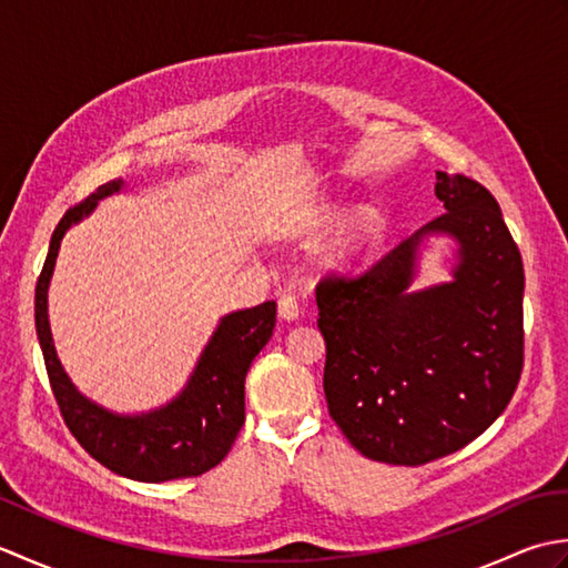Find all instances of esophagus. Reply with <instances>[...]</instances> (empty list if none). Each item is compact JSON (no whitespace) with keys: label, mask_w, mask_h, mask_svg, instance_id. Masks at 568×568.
<instances>
[{"label":"esophagus","mask_w":568,"mask_h":568,"mask_svg":"<svg viewBox=\"0 0 568 568\" xmlns=\"http://www.w3.org/2000/svg\"><path fill=\"white\" fill-rule=\"evenodd\" d=\"M277 315H281V317L287 320V322L297 320V317H300V303H297V297L291 295V293H283L281 300H277Z\"/></svg>","instance_id":"obj_1"}]
</instances>
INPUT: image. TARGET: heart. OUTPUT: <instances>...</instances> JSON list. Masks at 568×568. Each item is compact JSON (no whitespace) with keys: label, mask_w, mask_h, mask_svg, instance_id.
<instances>
[{"label":"heart","mask_w":568,"mask_h":568,"mask_svg":"<svg viewBox=\"0 0 568 568\" xmlns=\"http://www.w3.org/2000/svg\"><path fill=\"white\" fill-rule=\"evenodd\" d=\"M332 216L329 204H312L303 214L297 216V229L303 234L315 232ZM378 236V226L368 214H352L346 216L344 224L336 229V234L329 239V244L322 251V261L329 268H348L356 263L364 253L373 246V241Z\"/></svg>","instance_id":"heart-1"}]
</instances>
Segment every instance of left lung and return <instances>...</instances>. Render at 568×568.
Instances as JSON below:
<instances>
[{
  "label": "left lung",
  "mask_w": 568,
  "mask_h": 568,
  "mask_svg": "<svg viewBox=\"0 0 568 568\" xmlns=\"http://www.w3.org/2000/svg\"><path fill=\"white\" fill-rule=\"evenodd\" d=\"M444 214L358 277L317 285L324 395L373 462L419 466L464 449L508 407L523 373L520 248L490 192L437 171ZM455 241L453 281L408 287L424 241Z\"/></svg>",
  "instance_id": "obj_1"
}]
</instances>
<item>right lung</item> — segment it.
<instances>
[{
    "mask_svg": "<svg viewBox=\"0 0 568 568\" xmlns=\"http://www.w3.org/2000/svg\"><path fill=\"white\" fill-rule=\"evenodd\" d=\"M122 190L124 180H110L58 222L36 283V334L60 413L84 452L114 474L143 484L200 476L222 462L244 425V381L251 361L273 336L275 303L271 300L224 315L185 388L161 407L122 415L82 395L55 352L48 322V287L68 229L90 216L100 200Z\"/></svg>",
    "mask_w": 568,
    "mask_h": 568,
    "instance_id": "add662e5",
    "label": "right lung"
}]
</instances>
